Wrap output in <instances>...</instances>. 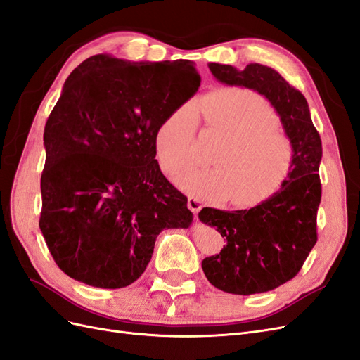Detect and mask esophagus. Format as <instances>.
Instances as JSON below:
<instances>
[{
    "mask_svg": "<svg viewBox=\"0 0 360 360\" xmlns=\"http://www.w3.org/2000/svg\"><path fill=\"white\" fill-rule=\"evenodd\" d=\"M187 204H188V208H190L195 214H198L199 211H200V208H202V202H200L199 199H196V198H188Z\"/></svg>",
    "mask_w": 360,
    "mask_h": 360,
    "instance_id": "obj_1",
    "label": "esophagus"
}]
</instances>
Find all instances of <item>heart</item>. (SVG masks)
Returning a JSON list of instances; mask_svg holds the SVG:
<instances>
[{"label":"heart","instance_id":"heart-1","mask_svg":"<svg viewBox=\"0 0 360 360\" xmlns=\"http://www.w3.org/2000/svg\"><path fill=\"white\" fill-rule=\"evenodd\" d=\"M208 126L226 138L213 169H190L176 184L191 195L224 199L234 207H252L269 199L289 179L295 147L278 124L272 105L246 88H222L198 103ZM196 115L190 105L179 106L160 124L155 150L161 170L170 178L195 160Z\"/></svg>","mask_w":360,"mask_h":360}]
</instances>
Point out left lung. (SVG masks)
I'll list each match as a JSON object with an SVG mask.
<instances>
[{"mask_svg": "<svg viewBox=\"0 0 360 360\" xmlns=\"http://www.w3.org/2000/svg\"><path fill=\"white\" fill-rule=\"evenodd\" d=\"M208 67L222 84L250 88L268 98L295 147L293 170L274 196L250 210L205 207L199 213L200 222L214 226L226 240L222 251L202 262L208 281L234 295L263 293L292 280L318 240L321 136L306 97L280 72L260 63L242 71L222 63Z\"/></svg>", "mask_w": 360, "mask_h": 360, "instance_id": "8db88e82", "label": "left lung"}]
</instances>
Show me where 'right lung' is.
Here are the masks:
<instances>
[{
    "mask_svg": "<svg viewBox=\"0 0 360 360\" xmlns=\"http://www.w3.org/2000/svg\"><path fill=\"white\" fill-rule=\"evenodd\" d=\"M193 62L96 54L71 72L44 131L39 228L71 278L120 289L140 278L162 229L188 228L187 196L155 160V135L195 96Z\"/></svg>",
    "mask_w": 360,
    "mask_h": 360,
    "instance_id": "add662e5",
    "label": "right lung"
}]
</instances>
